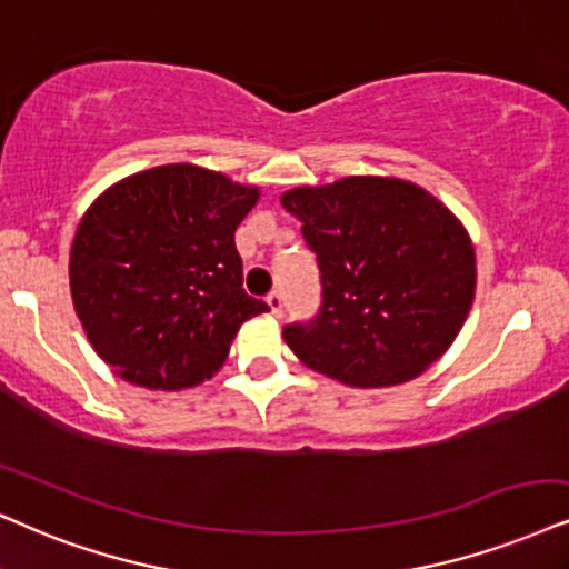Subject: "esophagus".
Wrapping results in <instances>:
<instances>
[{"label": "esophagus", "mask_w": 569, "mask_h": 569, "mask_svg": "<svg viewBox=\"0 0 569 569\" xmlns=\"http://www.w3.org/2000/svg\"><path fill=\"white\" fill-rule=\"evenodd\" d=\"M268 305H270V312L276 315V318H283V291H280V289L270 291Z\"/></svg>", "instance_id": "34e87169"}]
</instances>
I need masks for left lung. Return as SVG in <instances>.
Instances as JSON below:
<instances>
[{
	"label": "left lung",
	"mask_w": 569,
	"mask_h": 569,
	"mask_svg": "<svg viewBox=\"0 0 569 569\" xmlns=\"http://www.w3.org/2000/svg\"><path fill=\"white\" fill-rule=\"evenodd\" d=\"M280 204L318 254L322 301L283 338L307 368L357 388L399 386L451 347L476 299L465 226L420 186L351 176Z\"/></svg>",
	"instance_id": "obj_1"
}]
</instances>
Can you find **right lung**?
<instances>
[{"label":"right lung","instance_id":"1","mask_svg":"<svg viewBox=\"0 0 569 569\" xmlns=\"http://www.w3.org/2000/svg\"><path fill=\"white\" fill-rule=\"evenodd\" d=\"M260 199L197 164L114 183L86 210L70 293L93 351L128 383L178 391L222 368L241 322L268 312L243 286L236 228Z\"/></svg>","mask_w":569,"mask_h":569}]
</instances>
